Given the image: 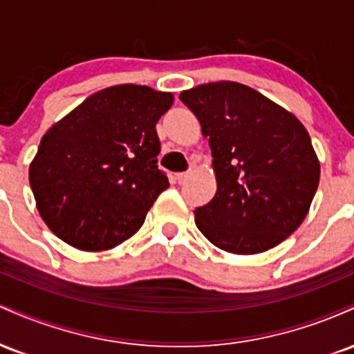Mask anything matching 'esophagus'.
I'll list each match as a JSON object with an SVG mask.
<instances>
[{"mask_svg": "<svg viewBox=\"0 0 354 354\" xmlns=\"http://www.w3.org/2000/svg\"><path fill=\"white\" fill-rule=\"evenodd\" d=\"M188 178H189V173H188V171H186V173H178V174H176V181L180 183V185H183V183L188 180Z\"/></svg>", "mask_w": 354, "mask_h": 354, "instance_id": "esophagus-1", "label": "esophagus"}]
</instances>
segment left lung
I'll return each mask as SVG.
<instances>
[{
  "label": "left lung",
  "mask_w": 354,
  "mask_h": 354,
  "mask_svg": "<svg viewBox=\"0 0 354 354\" xmlns=\"http://www.w3.org/2000/svg\"><path fill=\"white\" fill-rule=\"evenodd\" d=\"M180 100L208 136L218 189L194 209L206 238L228 253L271 250L298 230L319 183V161L298 118L256 89L201 84Z\"/></svg>",
  "instance_id": "8db88e82"
}]
</instances>
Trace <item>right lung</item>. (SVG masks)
Instances as JSON below:
<instances>
[{
	"instance_id": "add662e5",
	"label": "right lung",
	"mask_w": 354,
	"mask_h": 354,
	"mask_svg": "<svg viewBox=\"0 0 354 354\" xmlns=\"http://www.w3.org/2000/svg\"><path fill=\"white\" fill-rule=\"evenodd\" d=\"M171 104V93L118 84L48 129L30 165V185L56 236L78 250L103 251L143 226L169 186L158 168L156 123Z\"/></svg>"
}]
</instances>
